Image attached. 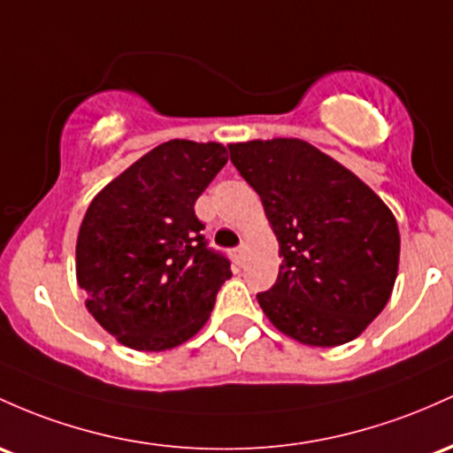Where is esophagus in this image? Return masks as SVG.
Instances as JSON below:
<instances>
[{"mask_svg": "<svg viewBox=\"0 0 453 453\" xmlns=\"http://www.w3.org/2000/svg\"><path fill=\"white\" fill-rule=\"evenodd\" d=\"M234 260L238 262V265H242V262H245V245L236 247V250H234Z\"/></svg>", "mask_w": 453, "mask_h": 453, "instance_id": "obj_1", "label": "esophagus"}]
</instances>
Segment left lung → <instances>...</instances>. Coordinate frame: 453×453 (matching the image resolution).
<instances>
[{
  "instance_id": "1",
  "label": "left lung",
  "mask_w": 453,
  "mask_h": 453,
  "mask_svg": "<svg viewBox=\"0 0 453 453\" xmlns=\"http://www.w3.org/2000/svg\"><path fill=\"white\" fill-rule=\"evenodd\" d=\"M280 241V275L257 292L268 320L310 346L355 340L389 301L400 232L385 202L303 139L230 143Z\"/></svg>"
}]
</instances>
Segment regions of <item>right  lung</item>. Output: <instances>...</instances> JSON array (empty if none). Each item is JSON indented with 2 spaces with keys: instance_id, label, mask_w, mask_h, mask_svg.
Returning <instances> with one entry per match:
<instances>
[{
  "instance_id": "add662e5",
  "label": "right lung",
  "mask_w": 453,
  "mask_h": 453,
  "mask_svg": "<svg viewBox=\"0 0 453 453\" xmlns=\"http://www.w3.org/2000/svg\"><path fill=\"white\" fill-rule=\"evenodd\" d=\"M227 163L221 143L172 139L94 197L77 238L88 311L135 350L173 348L202 329L230 260L208 247L196 200Z\"/></svg>"
}]
</instances>
